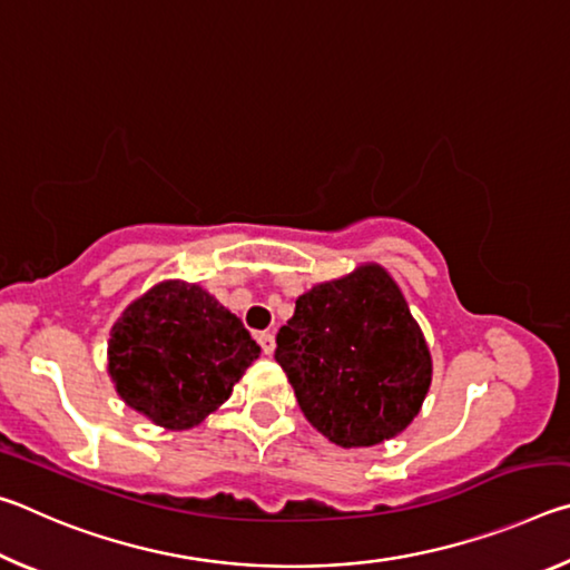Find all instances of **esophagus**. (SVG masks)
I'll use <instances>...</instances> for the list:
<instances>
[{
    "label": "esophagus",
    "instance_id": "obj_1",
    "mask_svg": "<svg viewBox=\"0 0 570 570\" xmlns=\"http://www.w3.org/2000/svg\"><path fill=\"white\" fill-rule=\"evenodd\" d=\"M256 340H258V344H262V350H264L266 354H274L276 342H274V334H272V332H258Z\"/></svg>",
    "mask_w": 570,
    "mask_h": 570
}]
</instances>
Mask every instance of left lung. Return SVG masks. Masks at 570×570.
Instances as JSON below:
<instances>
[{
  "label": "left lung",
  "mask_w": 570,
  "mask_h": 570,
  "mask_svg": "<svg viewBox=\"0 0 570 570\" xmlns=\"http://www.w3.org/2000/svg\"><path fill=\"white\" fill-rule=\"evenodd\" d=\"M276 362L304 417L340 448H370L417 417L432 360L400 286L377 264L296 298Z\"/></svg>",
  "instance_id": "1"
}]
</instances>
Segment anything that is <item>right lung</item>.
I'll return each mask as SVG.
<instances>
[{
  "mask_svg": "<svg viewBox=\"0 0 570 570\" xmlns=\"http://www.w3.org/2000/svg\"><path fill=\"white\" fill-rule=\"evenodd\" d=\"M262 354L236 314L206 288L163 282L125 308L108 342L120 397L166 430L204 422Z\"/></svg>",
  "mask_w": 570,
  "mask_h": 570,
  "instance_id": "1",
  "label": "right lung"
}]
</instances>
